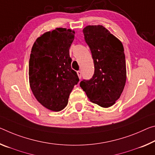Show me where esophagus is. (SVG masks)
<instances>
[{
  "mask_svg": "<svg viewBox=\"0 0 155 155\" xmlns=\"http://www.w3.org/2000/svg\"><path fill=\"white\" fill-rule=\"evenodd\" d=\"M77 74H78V78H79L80 79H81V71H78Z\"/></svg>",
  "mask_w": 155,
  "mask_h": 155,
  "instance_id": "obj_1",
  "label": "esophagus"
}]
</instances>
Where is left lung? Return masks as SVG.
I'll return each instance as SVG.
<instances>
[{
  "instance_id": "1",
  "label": "left lung",
  "mask_w": 155,
  "mask_h": 155,
  "mask_svg": "<svg viewBox=\"0 0 155 155\" xmlns=\"http://www.w3.org/2000/svg\"><path fill=\"white\" fill-rule=\"evenodd\" d=\"M94 64L90 80L80 86L88 99L102 107H109L119 99L126 81V65L122 43L103 25H88L83 29Z\"/></svg>"
}]
</instances>
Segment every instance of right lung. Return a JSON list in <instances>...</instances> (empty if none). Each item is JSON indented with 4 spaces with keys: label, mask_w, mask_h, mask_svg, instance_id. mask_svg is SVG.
<instances>
[{
    "label": "right lung",
    "mask_w": 155,
    "mask_h": 155,
    "mask_svg": "<svg viewBox=\"0 0 155 155\" xmlns=\"http://www.w3.org/2000/svg\"><path fill=\"white\" fill-rule=\"evenodd\" d=\"M75 31L56 28L36 39L29 61V86L40 104L51 111L67 106L69 96L79 81L71 68L70 48Z\"/></svg>",
    "instance_id": "right-lung-1"
}]
</instances>
